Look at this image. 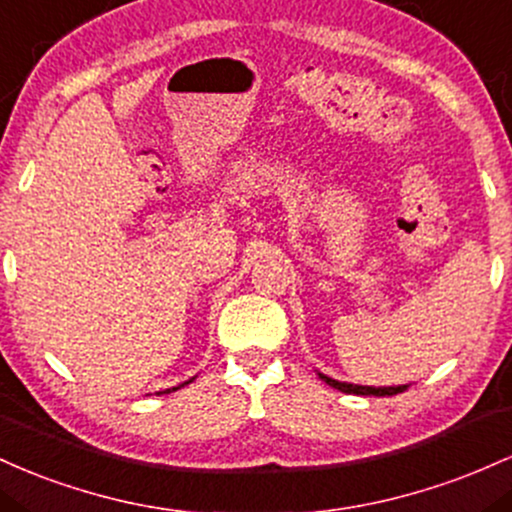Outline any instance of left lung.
<instances>
[{"instance_id": "8db88e82", "label": "left lung", "mask_w": 512, "mask_h": 512, "mask_svg": "<svg viewBox=\"0 0 512 512\" xmlns=\"http://www.w3.org/2000/svg\"><path fill=\"white\" fill-rule=\"evenodd\" d=\"M319 377L326 384H331L333 389H341V392H346V394H360V396H370V394L372 396H392V394H399L406 389V384L404 387H360V384H346V382L331 380V377H326V375H319Z\"/></svg>"}]
</instances>
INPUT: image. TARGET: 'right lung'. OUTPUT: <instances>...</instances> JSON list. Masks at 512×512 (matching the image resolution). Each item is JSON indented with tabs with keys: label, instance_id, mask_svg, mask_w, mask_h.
Wrapping results in <instances>:
<instances>
[{
	"label": "right lung",
	"instance_id": "obj_1",
	"mask_svg": "<svg viewBox=\"0 0 512 512\" xmlns=\"http://www.w3.org/2000/svg\"><path fill=\"white\" fill-rule=\"evenodd\" d=\"M188 384V382H186ZM174 389H179V387H174ZM174 389H169V392H174Z\"/></svg>",
	"mask_w": 512,
	"mask_h": 512
}]
</instances>
